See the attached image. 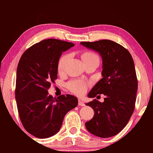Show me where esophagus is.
<instances>
[{"label": "esophagus", "mask_w": 153, "mask_h": 153, "mask_svg": "<svg viewBox=\"0 0 153 153\" xmlns=\"http://www.w3.org/2000/svg\"><path fill=\"white\" fill-rule=\"evenodd\" d=\"M78 105H79V106H85V104L81 100H78Z\"/></svg>", "instance_id": "esophagus-1"}]
</instances>
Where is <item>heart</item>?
<instances>
[{
	"label": "heart",
	"mask_w": 153,
	"mask_h": 153,
	"mask_svg": "<svg viewBox=\"0 0 153 153\" xmlns=\"http://www.w3.org/2000/svg\"><path fill=\"white\" fill-rule=\"evenodd\" d=\"M94 57H98L96 54L91 52V51H88L84 53L82 56L83 61L86 59H92ZM69 59V55L66 54L62 55L61 57L59 58V62H58V71L59 72H63L64 69H65L66 64H67L68 60ZM87 83L85 81L81 80V79H74V80L70 81L67 84L68 89L70 90L73 93L77 94V95L81 96L83 95L87 91Z\"/></svg>",
	"instance_id": "1"
}]
</instances>
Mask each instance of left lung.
<instances>
[{
  "label": "left lung",
  "mask_w": 153,
  "mask_h": 153,
  "mask_svg": "<svg viewBox=\"0 0 153 153\" xmlns=\"http://www.w3.org/2000/svg\"><path fill=\"white\" fill-rule=\"evenodd\" d=\"M97 51L102 59L101 78L88 94L94 98L104 94V102L87 103L94 109L93 119L85 123L90 133L102 138L114 136L123 129L135 108L138 82L132 55L126 48L113 41L103 39L81 42Z\"/></svg>",
  "instance_id": "8db88e82"
}]
</instances>
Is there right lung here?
I'll return each mask as SVG.
<instances>
[{
    "label": "right lung",
    "mask_w": 153,
    "mask_h": 153,
    "mask_svg": "<svg viewBox=\"0 0 153 153\" xmlns=\"http://www.w3.org/2000/svg\"><path fill=\"white\" fill-rule=\"evenodd\" d=\"M75 44L48 39L30 47L21 55L16 70L15 98L19 115L25 130L40 139L59 132L66 114L77 105V98L48 95L57 78V66L62 52Z\"/></svg>",
    "instance_id": "right-lung-1"
}]
</instances>
